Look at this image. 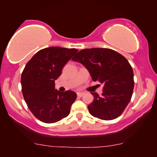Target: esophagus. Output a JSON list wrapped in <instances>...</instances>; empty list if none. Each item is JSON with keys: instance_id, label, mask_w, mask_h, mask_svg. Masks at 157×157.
Segmentation results:
<instances>
[{"instance_id": "esophagus-1", "label": "esophagus", "mask_w": 157, "mask_h": 157, "mask_svg": "<svg viewBox=\"0 0 157 157\" xmlns=\"http://www.w3.org/2000/svg\"><path fill=\"white\" fill-rule=\"evenodd\" d=\"M83 94H84V93H82V92H77V97H82V96L83 95Z\"/></svg>"}]
</instances>
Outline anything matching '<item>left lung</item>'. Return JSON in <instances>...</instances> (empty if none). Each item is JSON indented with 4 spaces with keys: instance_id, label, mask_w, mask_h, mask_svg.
<instances>
[{
    "instance_id": "obj_1",
    "label": "left lung",
    "mask_w": 157,
    "mask_h": 157,
    "mask_svg": "<svg viewBox=\"0 0 157 157\" xmlns=\"http://www.w3.org/2000/svg\"><path fill=\"white\" fill-rule=\"evenodd\" d=\"M72 60L86 67L94 82L104 85L101 97L91 93L94 99L88 106L90 115L105 121L119 117L131 100L135 85L126 58L111 49L91 48L80 50Z\"/></svg>"
}]
</instances>
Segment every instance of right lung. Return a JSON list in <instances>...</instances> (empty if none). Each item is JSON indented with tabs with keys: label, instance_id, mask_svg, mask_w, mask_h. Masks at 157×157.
<instances>
[{
	"label": "right lung",
	"instance_id": "right-lung-1",
	"mask_svg": "<svg viewBox=\"0 0 157 157\" xmlns=\"http://www.w3.org/2000/svg\"><path fill=\"white\" fill-rule=\"evenodd\" d=\"M77 49L47 48L37 52L28 62L21 76L22 92L28 107L37 119L52 124L69 116L77 94L71 90L55 89V80Z\"/></svg>",
	"mask_w": 157,
	"mask_h": 157
}]
</instances>
